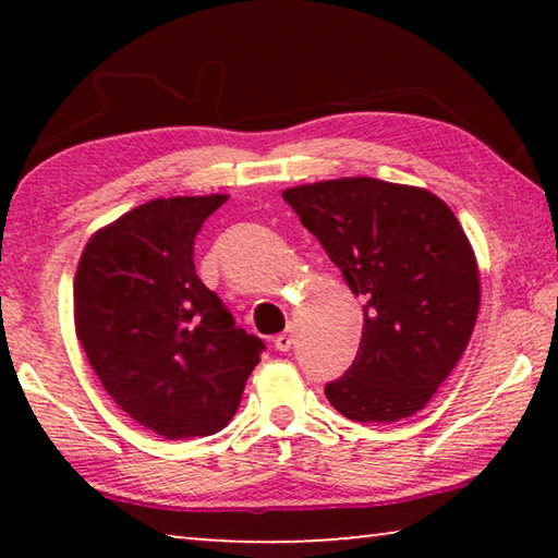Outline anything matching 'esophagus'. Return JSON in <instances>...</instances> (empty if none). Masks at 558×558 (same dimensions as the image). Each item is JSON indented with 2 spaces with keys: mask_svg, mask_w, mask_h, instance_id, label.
<instances>
[{
  "mask_svg": "<svg viewBox=\"0 0 558 558\" xmlns=\"http://www.w3.org/2000/svg\"><path fill=\"white\" fill-rule=\"evenodd\" d=\"M272 342H276L278 352H288L292 342H295V325H288L286 332H280L276 339H272Z\"/></svg>",
  "mask_w": 558,
  "mask_h": 558,
  "instance_id": "esophagus-1",
  "label": "esophagus"
}]
</instances>
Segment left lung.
<instances>
[{
  "label": "left lung",
  "instance_id": "obj_1",
  "mask_svg": "<svg viewBox=\"0 0 558 558\" xmlns=\"http://www.w3.org/2000/svg\"><path fill=\"white\" fill-rule=\"evenodd\" d=\"M305 229L364 300L354 364L325 386L359 423L418 413L456 369L480 310L475 251L428 189L342 177L282 192Z\"/></svg>",
  "mask_w": 558,
  "mask_h": 558
}]
</instances>
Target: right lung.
I'll list each match as a JSON object with an SVG mask.
<instances>
[{
  "label": "right lung",
  "instance_id": "add662e5",
  "mask_svg": "<svg viewBox=\"0 0 558 558\" xmlns=\"http://www.w3.org/2000/svg\"><path fill=\"white\" fill-rule=\"evenodd\" d=\"M226 194L153 199L90 235L73 280L75 335L122 411L167 440L233 418L266 347L194 268L202 223Z\"/></svg>",
  "mask_w": 558,
  "mask_h": 558
}]
</instances>
